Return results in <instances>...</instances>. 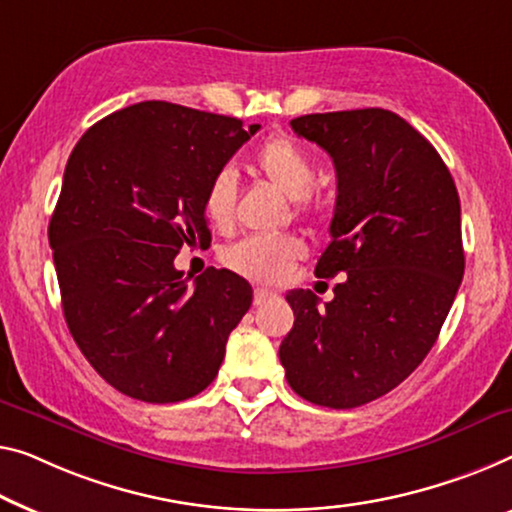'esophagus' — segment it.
<instances>
[{"mask_svg": "<svg viewBox=\"0 0 512 512\" xmlns=\"http://www.w3.org/2000/svg\"><path fill=\"white\" fill-rule=\"evenodd\" d=\"M273 296H276V292H271V289L257 287V289H255V296H253V303H255V305H262V303H266L269 299H273Z\"/></svg>", "mask_w": 512, "mask_h": 512, "instance_id": "1", "label": "esophagus"}]
</instances>
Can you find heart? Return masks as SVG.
Returning <instances> with one entry per match:
<instances>
[{
    "instance_id": "obj_1",
    "label": "heart",
    "mask_w": 512,
    "mask_h": 512,
    "mask_svg": "<svg viewBox=\"0 0 512 512\" xmlns=\"http://www.w3.org/2000/svg\"><path fill=\"white\" fill-rule=\"evenodd\" d=\"M255 167L262 177L278 188L282 195L292 197L301 213L317 209L312 200L317 170L308 151L289 137H271L257 151ZM204 218L211 227L225 232L234 225L236 216V183L230 170H220L211 177L202 197ZM305 248L294 236H248L225 253V264L241 276L262 282H278L292 271V266L303 257Z\"/></svg>"
}]
</instances>
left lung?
I'll return each mask as SVG.
<instances>
[{
  "label": "left lung",
  "instance_id": "left-lung-1",
  "mask_svg": "<svg viewBox=\"0 0 512 512\" xmlns=\"http://www.w3.org/2000/svg\"><path fill=\"white\" fill-rule=\"evenodd\" d=\"M333 158L338 200L315 276L333 301L292 289L280 345L287 384L319 407L354 409L402 384L430 352L464 276L460 197L437 149L391 110L292 119Z\"/></svg>",
  "mask_w": 512,
  "mask_h": 512
}]
</instances>
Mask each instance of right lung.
<instances>
[{
    "instance_id": "add662e5",
    "label": "right lung",
    "mask_w": 512,
    "mask_h": 512,
    "mask_svg": "<svg viewBox=\"0 0 512 512\" xmlns=\"http://www.w3.org/2000/svg\"><path fill=\"white\" fill-rule=\"evenodd\" d=\"M257 128L144 101L96 121L71 151L48 227L61 308L91 368L128 398L202 393L253 303L227 269L209 266L190 287L174 257L211 241L204 190Z\"/></svg>"
}]
</instances>
